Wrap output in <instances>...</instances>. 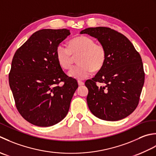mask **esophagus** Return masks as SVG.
<instances>
[{
	"label": "esophagus",
	"mask_w": 156,
	"mask_h": 156,
	"mask_svg": "<svg viewBox=\"0 0 156 156\" xmlns=\"http://www.w3.org/2000/svg\"><path fill=\"white\" fill-rule=\"evenodd\" d=\"M78 85L79 86H81V85H84V82L81 81H78Z\"/></svg>",
	"instance_id": "obj_1"
}]
</instances>
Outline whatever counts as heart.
<instances>
[{
  "instance_id": "heart-1",
  "label": "heart",
  "mask_w": 156,
  "mask_h": 156,
  "mask_svg": "<svg viewBox=\"0 0 156 156\" xmlns=\"http://www.w3.org/2000/svg\"><path fill=\"white\" fill-rule=\"evenodd\" d=\"M77 56L78 65L69 71L70 77L83 79L89 77L94 71L102 67L106 60V52L104 46L94 42L91 37L79 36L69 41V48L60 44L56 50V57L59 65L67 69L71 66L73 56Z\"/></svg>"
}]
</instances>
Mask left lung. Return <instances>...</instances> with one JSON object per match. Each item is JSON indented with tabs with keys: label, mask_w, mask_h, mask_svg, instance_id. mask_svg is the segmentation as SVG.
Listing matches in <instances>:
<instances>
[{
	"label": "left lung",
	"mask_w": 156,
	"mask_h": 156,
	"mask_svg": "<svg viewBox=\"0 0 156 156\" xmlns=\"http://www.w3.org/2000/svg\"><path fill=\"white\" fill-rule=\"evenodd\" d=\"M80 34L96 38L106 52L102 67L85 83L89 90V108L101 120L116 121L126 118L137 106L144 84L140 55L128 38L109 27H89ZM97 82L103 86L98 87Z\"/></svg>",
	"instance_id": "1"
}]
</instances>
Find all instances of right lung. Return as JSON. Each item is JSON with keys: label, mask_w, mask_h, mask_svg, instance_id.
<instances>
[{"label": "right lung", "mask_w": 156, "mask_h": 156, "mask_svg": "<svg viewBox=\"0 0 156 156\" xmlns=\"http://www.w3.org/2000/svg\"><path fill=\"white\" fill-rule=\"evenodd\" d=\"M70 34L66 29L39 30L14 55L9 85L19 112L34 125H55L69 112L78 83L62 70L56 50Z\"/></svg>", "instance_id": "add662e5"}]
</instances>
